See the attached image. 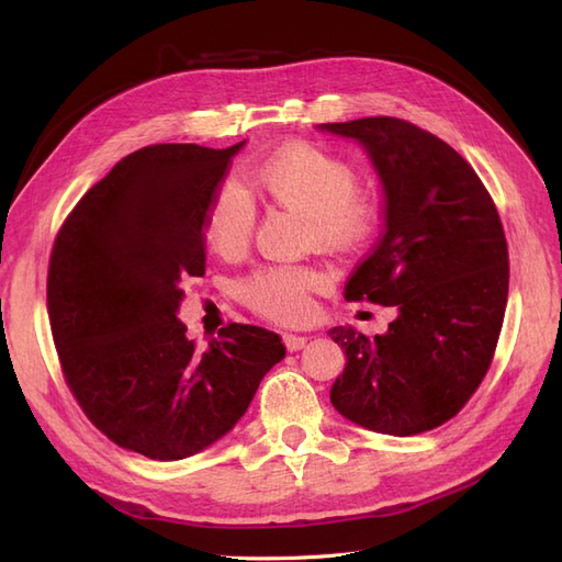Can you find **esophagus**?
Instances as JSON below:
<instances>
[{
    "instance_id": "esophagus-1",
    "label": "esophagus",
    "mask_w": 562,
    "mask_h": 562,
    "mask_svg": "<svg viewBox=\"0 0 562 562\" xmlns=\"http://www.w3.org/2000/svg\"><path fill=\"white\" fill-rule=\"evenodd\" d=\"M283 345L288 351H300L304 345H307V337L304 335H293V333H285L283 335Z\"/></svg>"
}]
</instances>
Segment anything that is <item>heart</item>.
<instances>
[{
	"label": "heart",
	"mask_w": 562,
	"mask_h": 562,
	"mask_svg": "<svg viewBox=\"0 0 562 562\" xmlns=\"http://www.w3.org/2000/svg\"><path fill=\"white\" fill-rule=\"evenodd\" d=\"M248 178L269 203L300 213L304 236L335 252H359L375 241L384 223V196L361 184L356 166L318 145L297 143L248 168ZM255 229V206L236 182L213 194L203 215V239L223 258L241 255ZM326 277L312 265H267L239 281V297L252 312L295 323L312 312V295Z\"/></svg>",
	"instance_id": "1"
}]
</instances>
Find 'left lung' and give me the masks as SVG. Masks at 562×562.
I'll list each match as a JSON object with an SVG mask.
<instances>
[{"label":"left lung","mask_w":562,"mask_h":562,"mask_svg":"<svg viewBox=\"0 0 562 562\" xmlns=\"http://www.w3.org/2000/svg\"><path fill=\"white\" fill-rule=\"evenodd\" d=\"M321 128L359 140L384 184V232L345 297L396 312L384 335L328 330L347 353L330 401L370 431H431L462 411L495 359L508 297L497 206L462 155L405 119Z\"/></svg>","instance_id":"8db88e82"}]
</instances>
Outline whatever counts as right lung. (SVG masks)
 Segmentation results:
<instances>
[{
    "instance_id": "right-lung-1",
    "label": "right lung",
    "mask_w": 562,
    "mask_h": 562,
    "mask_svg": "<svg viewBox=\"0 0 562 562\" xmlns=\"http://www.w3.org/2000/svg\"><path fill=\"white\" fill-rule=\"evenodd\" d=\"M244 147L147 145L79 199L48 258L46 310L67 389L119 448L190 457L244 417L285 349L227 323L201 351L176 318L206 271L203 215Z\"/></svg>"
}]
</instances>
